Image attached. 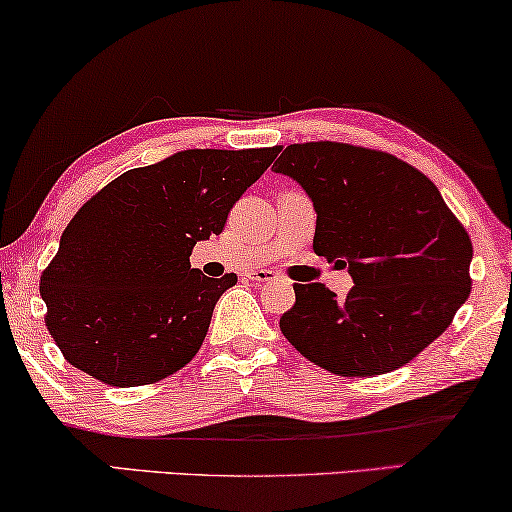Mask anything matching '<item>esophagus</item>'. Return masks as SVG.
Here are the masks:
<instances>
[{
  "mask_svg": "<svg viewBox=\"0 0 512 512\" xmlns=\"http://www.w3.org/2000/svg\"><path fill=\"white\" fill-rule=\"evenodd\" d=\"M247 277H249V280L254 282V284H268V282L275 280L277 275H275V272H272V270H249Z\"/></svg>",
  "mask_w": 512,
  "mask_h": 512,
  "instance_id": "1",
  "label": "esophagus"
}]
</instances>
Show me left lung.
Instances as JSON below:
<instances>
[{"mask_svg":"<svg viewBox=\"0 0 512 512\" xmlns=\"http://www.w3.org/2000/svg\"><path fill=\"white\" fill-rule=\"evenodd\" d=\"M313 199V249L348 265L355 287L294 284L287 341L338 376H378L428 348L470 294L473 244L426 174L350 143L287 145L275 162Z\"/></svg>","mask_w":512,"mask_h":512,"instance_id":"obj_1","label":"left lung"}]
</instances>
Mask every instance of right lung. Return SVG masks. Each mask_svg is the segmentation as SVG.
Returning a JSON list of instances; mask_svg holds the SVG:
<instances>
[{"label": "right lung", "instance_id": "obj_1", "mask_svg": "<svg viewBox=\"0 0 512 512\" xmlns=\"http://www.w3.org/2000/svg\"><path fill=\"white\" fill-rule=\"evenodd\" d=\"M277 152L181 150L86 199L39 277L46 329L72 367L134 388L197 355L214 305L237 275L190 268L192 247L221 235Z\"/></svg>", "mask_w": 512, "mask_h": 512}]
</instances>
